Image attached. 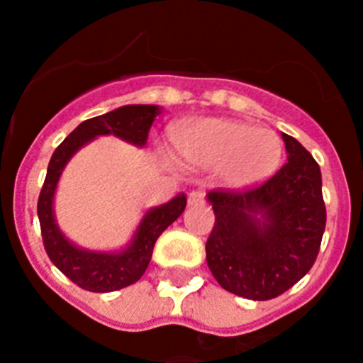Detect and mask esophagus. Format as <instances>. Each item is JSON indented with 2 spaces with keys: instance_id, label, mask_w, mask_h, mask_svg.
I'll list each match as a JSON object with an SVG mask.
<instances>
[{
  "instance_id": "34e87169",
  "label": "esophagus",
  "mask_w": 363,
  "mask_h": 363,
  "mask_svg": "<svg viewBox=\"0 0 363 363\" xmlns=\"http://www.w3.org/2000/svg\"><path fill=\"white\" fill-rule=\"evenodd\" d=\"M205 203V191L203 189H192L189 192V205H203Z\"/></svg>"
}]
</instances>
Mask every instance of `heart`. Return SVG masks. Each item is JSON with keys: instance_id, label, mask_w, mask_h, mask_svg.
<instances>
[{"instance_id": "1", "label": "heart", "mask_w": 363, "mask_h": 363, "mask_svg": "<svg viewBox=\"0 0 363 363\" xmlns=\"http://www.w3.org/2000/svg\"><path fill=\"white\" fill-rule=\"evenodd\" d=\"M176 145L189 163L220 167L236 187L264 184L277 172L284 152L277 133L234 120H200L179 127Z\"/></svg>"}]
</instances>
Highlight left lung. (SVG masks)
Wrapping results in <instances>:
<instances>
[{
	"mask_svg": "<svg viewBox=\"0 0 363 363\" xmlns=\"http://www.w3.org/2000/svg\"><path fill=\"white\" fill-rule=\"evenodd\" d=\"M281 138L287 163L264 184L207 194L214 211L207 265L223 289L249 300L280 296L306 277L325 230L320 165L298 140Z\"/></svg>",
	"mask_w": 363,
	"mask_h": 363,
	"instance_id": "left-lung-1",
	"label": "left lung"
}]
</instances>
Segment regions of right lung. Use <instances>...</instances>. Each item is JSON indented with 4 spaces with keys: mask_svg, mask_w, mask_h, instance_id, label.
I'll return each mask as SVG.
<instances>
[{
    "mask_svg": "<svg viewBox=\"0 0 363 363\" xmlns=\"http://www.w3.org/2000/svg\"><path fill=\"white\" fill-rule=\"evenodd\" d=\"M156 114H160L156 105H125L107 114L85 120L57 145L50 158L45 184L38 198L41 238L50 262L82 289L92 293H111L136 284L149 267L154 243L160 238V234L184 213L187 198L179 194L169 203L149 211L138 227L133 243L125 251L116 255L89 252L67 242L54 221L52 200L57 179L70 156L96 136L114 134L134 145H145Z\"/></svg>",
    "mask_w": 363,
    "mask_h": 363,
    "instance_id": "obj_1",
    "label": "right lung"
}]
</instances>
